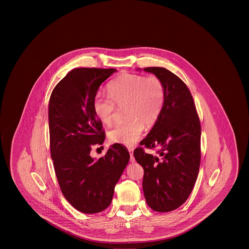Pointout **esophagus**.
<instances>
[{
    "instance_id": "1",
    "label": "esophagus",
    "mask_w": 249,
    "mask_h": 249,
    "mask_svg": "<svg viewBox=\"0 0 249 249\" xmlns=\"http://www.w3.org/2000/svg\"><path fill=\"white\" fill-rule=\"evenodd\" d=\"M128 151H129V154H130V160L133 162V161L135 160V159H134V156H133V153H134V149H133V148H129V149H128Z\"/></svg>"
}]
</instances>
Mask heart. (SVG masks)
Returning <instances> with one entry per match:
<instances>
[{
	"mask_svg": "<svg viewBox=\"0 0 249 249\" xmlns=\"http://www.w3.org/2000/svg\"><path fill=\"white\" fill-rule=\"evenodd\" d=\"M107 89L109 95L97 93L94 96L93 112L101 123L109 125L116 105L126 106L129 121L113 127L108 132V139L115 144L133 146L143 134L145 124L152 126L159 120L165 103V87L156 76L122 73L109 83Z\"/></svg>",
	"mask_w": 249,
	"mask_h": 249,
	"instance_id": "heart-1",
	"label": "heart"
}]
</instances>
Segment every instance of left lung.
<instances>
[{
  "label": "left lung",
  "instance_id": "8db88e82",
  "mask_svg": "<svg viewBox=\"0 0 249 249\" xmlns=\"http://www.w3.org/2000/svg\"><path fill=\"white\" fill-rule=\"evenodd\" d=\"M143 70L161 80L166 97L159 120L140 142L147 149H157L158 156L139 147L134 157L144 168L147 204L156 212H170L188 199L195 185L201 161V125L192 94L181 79L165 68Z\"/></svg>",
  "mask_w": 249,
  "mask_h": 249
}]
</instances>
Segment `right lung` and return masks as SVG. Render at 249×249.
Returning a JSON list of instances; mask_svg holds the SVG:
<instances>
[{"mask_svg":"<svg viewBox=\"0 0 249 249\" xmlns=\"http://www.w3.org/2000/svg\"><path fill=\"white\" fill-rule=\"evenodd\" d=\"M117 70L77 68L54 88L48 108L50 152L64 197L78 211L94 214L107 208L130 154L112 145L104 157L89 153L102 145L105 133L95 116L92 101L100 85Z\"/></svg>","mask_w":249,"mask_h":249,"instance_id":"right-lung-1","label":"right lung"}]
</instances>
